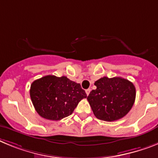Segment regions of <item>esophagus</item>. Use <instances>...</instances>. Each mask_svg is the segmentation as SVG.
<instances>
[{"label":"esophagus","mask_w":158,"mask_h":158,"mask_svg":"<svg viewBox=\"0 0 158 158\" xmlns=\"http://www.w3.org/2000/svg\"><path fill=\"white\" fill-rule=\"evenodd\" d=\"M90 92V89H87V90H86V94H87V95H89Z\"/></svg>","instance_id":"esophagus-1"}]
</instances>
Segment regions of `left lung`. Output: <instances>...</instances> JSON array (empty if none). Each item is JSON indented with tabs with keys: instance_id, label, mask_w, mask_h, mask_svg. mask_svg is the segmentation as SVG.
<instances>
[{
	"instance_id": "8db88e82",
	"label": "left lung",
	"mask_w": 158,
	"mask_h": 158,
	"mask_svg": "<svg viewBox=\"0 0 158 158\" xmlns=\"http://www.w3.org/2000/svg\"><path fill=\"white\" fill-rule=\"evenodd\" d=\"M97 88L87 97L97 118L113 122L128 114L135 101L136 89L131 82L121 77H102L94 83Z\"/></svg>"
}]
</instances>
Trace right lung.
Here are the masks:
<instances>
[{
  "mask_svg": "<svg viewBox=\"0 0 158 158\" xmlns=\"http://www.w3.org/2000/svg\"><path fill=\"white\" fill-rule=\"evenodd\" d=\"M30 97L41 117L58 121L73 113L78 103L87 98V94L79 83L66 76L46 75L31 83Z\"/></svg>",
  "mask_w": 158,
  "mask_h": 158,
  "instance_id": "1",
  "label": "right lung"
}]
</instances>
